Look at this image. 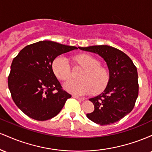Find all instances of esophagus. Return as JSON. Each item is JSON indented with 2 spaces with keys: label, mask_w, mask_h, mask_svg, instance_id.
<instances>
[{
  "label": "esophagus",
  "mask_w": 152,
  "mask_h": 152,
  "mask_svg": "<svg viewBox=\"0 0 152 152\" xmlns=\"http://www.w3.org/2000/svg\"><path fill=\"white\" fill-rule=\"evenodd\" d=\"M73 97L75 99H78V100H80V101L84 100V98H83V97H79V96H76V95H73Z\"/></svg>",
  "instance_id": "obj_1"
}]
</instances>
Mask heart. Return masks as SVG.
I'll return each mask as SVG.
<instances>
[{"instance_id":"obj_1","label":"heart","mask_w":152,"mask_h":152,"mask_svg":"<svg viewBox=\"0 0 152 152\" xmlns=\"http://www.w3.org/2000/svg\"><path fill=\"white\" fill-rule=\"evenodd\" d=\"M78 66L84 69L81 75V81L70 80L64 83L66 91L74 95H85L92 93H99L104 91L110 81L109 71L104 66H100V62L88 54H81L74 58ZM52 69L58 79L65 81L71 78V68L66 57L58 56L53 60Z\"/></svg>"}]
</instances>
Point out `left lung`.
<instances>
[{
  "label": "left lung",
  "mask_w": 152,
  "mask_h": 152,
  "mask_svg": "<svg viewBox=\"0 0 152 152\" xmlns=\"http://www.w3.org/2000/svg\"><path fill=\"white\" fill-rule=\"evenodd\" d=\"M99 54L107 64L110 81L104 92L89 99L94 111L86 116L102 126L119 121L134 109L139 94L137 69L126 53L106 45L78 47Z\"/></svg>",
  "instance_id": "obj_1"
}]
</instances>
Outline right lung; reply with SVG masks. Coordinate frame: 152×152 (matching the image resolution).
<instances>
[{
    "instance_id": "right-lung-1",
    "label": "right lung",
    "mask_w": 152,
    "mask_h": 152,
    "mask_svg": "<svg viewBox=\"0 0 152 152\" xmlns=\"http://www.w3.org/2000/svg\"><path fill=\"white\" fill-rule=\"evenodd\" d=\"M77 47L50 41L28 45L13 58L8 78V88L16 106L37 121L56 116L71 95L62 88L53 74L57 56Z\"/></svg>"
}]
</instances>
